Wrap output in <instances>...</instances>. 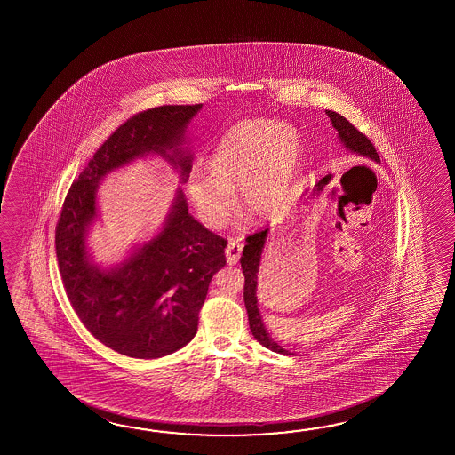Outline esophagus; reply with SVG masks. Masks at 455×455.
Masks as SVG:
<instances>
[{
  "mask_svg": "<svg viewBox=\"0 0 455 455\" xmlns=\"http://www.w3.org/2000/svg\"><path fill=\"white\" fill-rule=\"evenodd\" d=\"M242 249H243V245H242L239 241H231L229 242V245L226 247V260L229 265H235L239 259H241Z\"/></svg>",
  "mask_w": 455,
  "mask_h": 455,
  "instance_id": "1",
  "label": "esophagus"
}]
</instances>
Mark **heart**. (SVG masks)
I'll return each instance as SVG.
<instances>
[{
    "label": "heart",
    "mask_w": 455,
    "mask_h": 455,
    "mask_svg": "<svg viewBox=\"0 0 455 455\" xmlns=\"http://www.w3.org/2000/svg\"><path fill=\"white\" fill-rule=\"evenodd\" d=\"M296 128L268 120H243L232 126L208 159L210 175L195 174L188 194L204 224L221 229L231 218L241 190L242 212L268 220L286 204L299 165Z\"/></svg>",
    "instance_id": "obj_1"
}]
</instances>
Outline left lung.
<instances>
[{"mask_svg": "<svg viewBox=\"0 0 455 455\" xmlns=\"http://www.w3.org/2000/svg\"><path fill=\"white\" fill-rule=\"evenodd\" d=\"M327 116L331 120V125L335 126V130L339 132L341 143L347 146L349 151H353V153L359 156H366L369 159H374V161L380 163L378 151H376L374 145L371 143L368 136L364 135L363 132H359L356 126L337 112L327 110ZM267 232H268V229H263V231L255 232V234H251V235L245 237L247 245L243 247L241 257L242 271H243V276H245L243 300H245V309L249 314V325H251L253 339H257L265 348L276 351V353H283V355H291L290 351L281 348L278 343H275L271 339L268 331L263 327L260 312L257 307V273H259V267H260L261 251H263V245H265Z\"/></svg>", "mask_w": 455, "mask_h": 455, "instance_id": "1", "label": "left lung"}]
</instances>
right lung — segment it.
<instances>
[{"mask_svg":"<svg viewBox=\"0 0 455 455\" xmlns=\"http://www.w3.org/2000/svg\"><path fill=\"white\" fill-rule=\"evenodd\" d=\"M200 108L161 106L130 116L89 159L61 206L55 247L69 304L94 339L130 358H163L192 341L210 281L226 265L228 241L188 214L179 190L164 229L120 267L99 270L84 243L97 187L110 171L146 153L167 157L185 182L192 156L177 146Z\"/></svg>","mask_w":455,"mask_h":455,"instance_id":"obj_1","label":"right lung"}]
</instances>
